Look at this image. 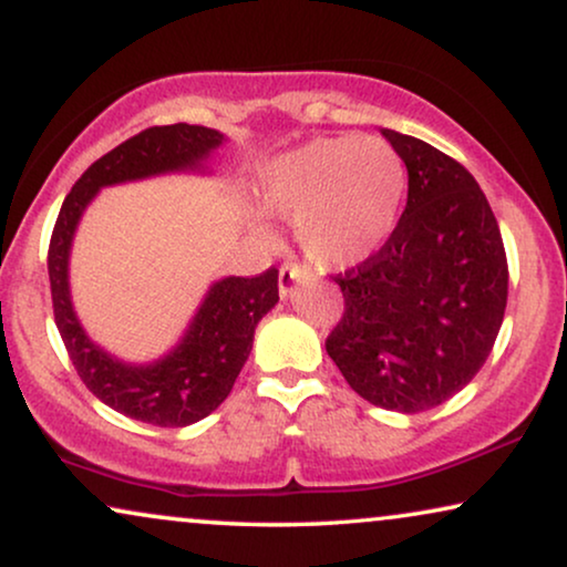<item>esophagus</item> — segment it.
I'll return each instance as SVG.
<instances>
[{
    "instance_id": "esophagus-1",
    "label": "esophagus",
    "mask_w": 567,
    "mask_h": 567,
    "mask_svg": "<svg viewBox=\"0 0 567 567\" xmlns=\"http://www.w3.org/2000/svg\"><path fill=\"white\" fill-rule=\"evenodd\" d=\"M307 270L297 266V262H284L281 270H278V289H281V297H289L293 289V281L305 278Z\"/></svg>"
}]
</instances>
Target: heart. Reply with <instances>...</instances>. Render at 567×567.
<instances>
[{"instance_id":"b5f03b06","label":"heart","mask_w":567,"mask_h":567,"mask_svg":"<svg viewBox=\"0 0 567 567\" xmlns=\"http://www.w3.org/2000/svg\"><path fill=\"white\" fill-rule=\"evenodd\" d=\"M405 190L402 154L359 134L312 138L270 162L260 183L262 208L293 224L301 255L320 270L369 260L394 231Z\"/></svg>"}]
</instances>
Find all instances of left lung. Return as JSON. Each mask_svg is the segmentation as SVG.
I'll return each mask as SVG.
<instances>
[{
    "label": "left lung",
    "instance_id": "left-lung-1",
    "mask_svg": "<svg viewBox=\"0 0 567 567\" xmlns=\"http://www.w3.org/2000/svg\"><path fill=\"white\" fill-rule=\"evenodd\" d=\"M408 167V206L369 260L336 274L343 317L324 340L371 405L421 413L464 390L493 351L508 260L493 208L460 162L384 128Z\"/></svg>",
    "mask_w": 567,
    "mask_h": 567
}]
</instances>
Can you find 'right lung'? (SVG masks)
<instances>
[{
  "label": "right lung",
  "instance_id": "add662e5",
  "mask_svg": "<svg viewBox=\"0 0 567 567\" xmlns=\"http://www.w3.org/2000/svg\"><path fill=\"white\" fill-rule=\"evenodd\" d=\"M221 138L219 131L188 123L144 128L84 169L53 224L49 245L53 320L76 374L107 408L159 429L196 423L227 400L252 351L255 324L278 301V270L270 266L260 276L216 281L173 353L150 367H128L100 351L80 328L69 299V247L84 206L103 185L198 167Z\"/></svg>",
  "mask_w": 567,
  "mask_h": 567
}]
</instances>
